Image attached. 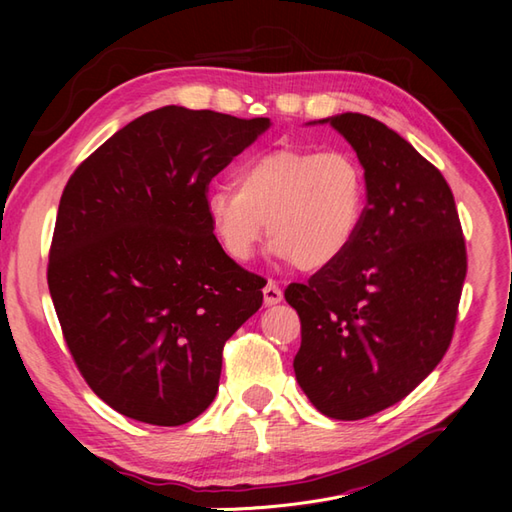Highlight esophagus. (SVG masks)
I'll list each match as a JSON object with an SVG mask.
<instances>
[{"label": "esophagus", "instance_id": "esophagus-1", "mask_svg": "<svg viewBox=\"0 0 512 512\" xmlns=\"http://www.w3.org/2000/svg\"><path fill=\"white\" fill-rule=\"evenodd\" d=\"M262 297H265V305H277L284 299V294L280 286H277L273 280H269L267 286L262 288Z\"/></svg>", "mask_w": 512, "mask_h": 512}]
</instances>
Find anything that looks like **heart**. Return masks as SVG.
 <instances>
[{"label": "heart", "mask_w": 512, "mask_h": 512, "mask_svg": "<svg viewBox=\"0 0 512 512\" xmlns=\"http://www.w3.org/2000/svg\"><path fill=\"white\" fill-rule=\"evenodd\" d=\"M367 177L346 151L277 149L243 164L235 185H211L205 213L222 250L247 262L267 235L273 254L301 271H322L359 235Z\"/></svg>", "instance_id": "heart-1"}]
</instances>
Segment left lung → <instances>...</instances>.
<instances>
[{
    "label": "left lung",
    "instance_id": "8db88e82",
    "mask_svg": "<svg viewBox=\"0 0 512 512\" xmlns=\"http://www.w3.org/2000/svg\"><path fill=\"white\" fill-rule=\"evenodd\" d=\"M318 123L356 151L367 209L342 258L286 288L301 318L292 367L318 412L359 421L404 399L442 361L466 280V243L446 179L406 138L361 113Z\"/></svg>",
    "mask_w": 512,
    "mask_h": 512
}]
</instances>
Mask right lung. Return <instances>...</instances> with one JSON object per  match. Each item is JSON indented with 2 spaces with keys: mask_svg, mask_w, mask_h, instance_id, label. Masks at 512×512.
<instances>
[{
  "mask_svg": "<svg viewBox=\"0 0 512 512\" xmlns=\"http://www.w3.org/2000/svg\"><path fill=\"white\" fill-rule=\"evenodd\" d=\"M271 128L164 106L74 170L59 200L49 290L66 344L104 404L177 427L215 399L222 350L262 305L205 213L211 179Z\"/></svg>",
  "mask_w": 512,
  "mask_h": 512,
  "instance_id": "1",
  "label": "right lung"
}]
</instances>
